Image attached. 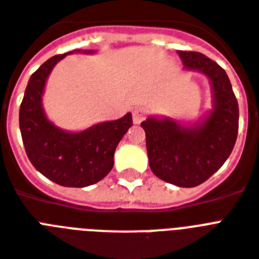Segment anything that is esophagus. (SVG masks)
<instances>
[{
	"instance_id": "1",
	"label": "esophagus",
	"mask_w": 259,
	"mask_h": 259,
	"mask_svg": "<svg viewBox=\"0 0 259 259\" xmlns=\"http://www.w3.org/2000/svg\"><path fill=\"white\" fill-rule=\"evenodd\" d=\"M145 117H146L145 109H142V107H136V109L133 110V122L136 123V125L141 123V122L145 119Z\"/></svg>"
}]
</instances>
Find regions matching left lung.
Masks as SVG:
<instances>
[{
  "instance_id": "1",
  "label": "left lung",
  "mask_w": 259,
  "mask_h": 259,
  "mask_svg": "<svg viewBox=\"0 0 259 259\" xmlns=\"http://www.w3.org/2000/svg\"><path fill=\"white\" fill-rule=\"evenodd\" d=\"M184 70L205 75L212 107L192 123L169 117H148L141 123L152 172L169 184L191 188L221 168L237 141L239 109L226 71L199 52L177 51Z\"/></svg>"
}]
</instances>
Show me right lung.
I'll return each instance as SVG.
<instances>
[{
    "label": "right lung",
    "mask_w": 259,
    "mask_h": 259,
    "mask_svg": "<svg viewBox=\"0 0 259 259\" xmlns=\"http://www.w3.org/2000/svg\"><path fill=\"white\" fill-rule=\"evenodd\" d=\"M72 52L48 59L30 76L20 106V130L32 165L56 184L83 188L101 181L113 169L114 152L133 125L127 113L115 121H106L80 132L60 129L48 119L42 107V95L51 71Z\"/></svg>",
    "instance_id": "obj_1"
}]
</instances>
